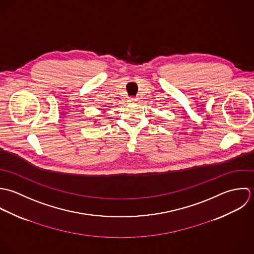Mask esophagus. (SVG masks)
I'll return each mask as SVG.
<instances>
[{
    "mask_svg": "<svg viewBox=\"0 0 254 254\" xmlns=\"http://www.w3.org/2000/svg\"><path fill=\"white\" fill-rule=\"evenodd\" d=\"M129 102H136L137 101V98H135V97H130L129 98V100H128Z\"/></svg>",
    "mask_w": 254,
    "mask_h": 254,
    "instance_id": "esophagus-1",
    "label": "esophagus"
}]
</instances>
